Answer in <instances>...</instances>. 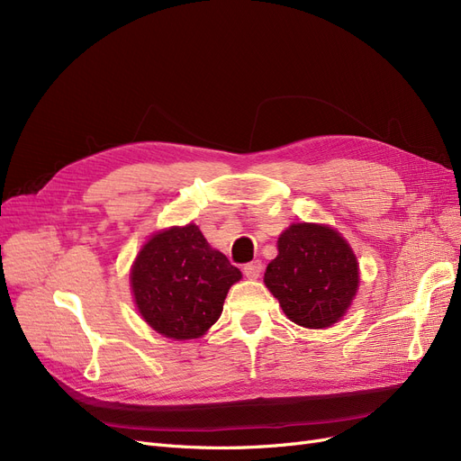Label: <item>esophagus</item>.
Wrapping results in <instances>:
<instances>
[{
    "label": "esophagus",
    "mask_w": 461,
    "mask_h": 461,
    "mask_svg": "<svg viewBox=\"0 0 461 461\" xmlns=\"http://www.w3.org/2000/svg\"><path fill=\"white\" fill-rule=\"evenodd\" d=\"M244 274L248 276V278H251V280H255V278H259L261 276V272H263V265H261V261H251V263H248V265H244Z\"/></svg>",
    "instance_id": "1"
}]
</instances>
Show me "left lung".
Masks as SVG:
<instances>
[{
    "mask_svg": "<svg viewBox=\"0 0 461 461\" xmlns=\"http://www.w3.org/2000/svg\"><path fill=\"white\" fill-rule=\"evenodd\" d=\"M265 284L291 321L321 329L339 321L356 297L357 261L337 230L297 223L280 236Z\"/></svg>",
    "mask_w": 461,
    "mask_h": 461,
    "instance_id": "1",
    "label": "left lung"
}]
</instances>
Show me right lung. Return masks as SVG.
<instances>
[{"label": "right lung", "instance_id": "obj_1", "mask_svg": "<svg viewBox=\"0 0 461 461\" xmlns=\"http://www.w3.org/2000/svg\"><path fill=\"white\" fill-rule=\"evenodd\" d=\"M242 272L210 248L196 225L155 234L134 263L131 284L140 314L160 335L198 339L219 320Z\"/></svg>", "mask_w": 461, "mask_h": 461}]
</instances>
